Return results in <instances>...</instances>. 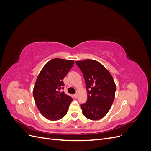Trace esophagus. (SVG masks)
<instances>
[{"label":"esophagus","instance_id":"obj_1","mask_svg":"<svg viewBox=\"0 0 151 151\" xmlns=\"http://www.w3.org/2000/svg\"><path fill=\"white\" fill-rule=\"evenodd\" d=\"M77 96H78V95H77V94H75L74 95V97L75 98H77Z\"/></svg>","mask_w":151,"mask_h":151}]
</instances>
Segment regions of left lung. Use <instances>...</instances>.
I'll return each mask as SVG.
<instances>
[{
	"instance_id": "8db88e82",
	"label": "left lung",
	"mask_w": 151,
	"mask_h": 151,
	"mask_svg": "<svg viewBox=\"0 0 151 151\" xmlns=\"http://www.w3.org/2000/svg\"><path fill=\"white\" fill-rule=\"evenodd\" d=\"M83 74L88 99L81 104L83 115L88 119L99 120L111 108L115 99L116 85L110 73L101 63L94 60L76 62Z\"/></svg>"
}]
</instances>
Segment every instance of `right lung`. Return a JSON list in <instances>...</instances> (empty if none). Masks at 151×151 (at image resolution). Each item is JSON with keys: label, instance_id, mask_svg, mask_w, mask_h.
Returning <instances> with one entry per match:
<instances>
[{"label": "right lung", "instance_id": "right-lung-1", "mask_svg": "<svg viewBox=\"0 0 151 151\" xmlns=\"http://www.w3.org/2000/svg\"><path fill=\"white\" fill-rule=\"evenodd\" d=\"M74 61L52 59L40 72L33 89V96L39 111L48 120H58L64 116L72 98L60 92L64 88L62 81Z\"/></svg>", "mask_w": 151, "mask_h": 151}]
</instances>
